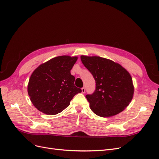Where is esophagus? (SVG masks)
Listing matches in <instances>:
<instances>
[{
    "label": "esophagus",
    "instance_id": "esophagus-1",
    "mask_svg": "<svg viewBox=\"0 0 159 159\" xmlns=\"http://www.w3.org/2000/svg\"><path fill=\"white\" fill-rule=\"evenodd\" d=\"M81 92H82V93H85V88L84 87L81 88Z\"/></svg>",
    "mask_w": 159,
    "mask_h": 159
}]
</instances>
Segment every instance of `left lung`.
Returning <instances> with one entry per match:
<instances>
[{
  "label": "left lung",
  "instance_id": "left-lung-1",
  "mask_svg": "<svg viewBox=\"0 0 159 159\" xmlns=\"http://www.w3.org/2000/svg\"><path fill=\"white\" fill-rule=\"evenodd\" d=\"M85 67L93 75L96 89L86 98L91 110L100 117H111L127 107L134 94L132 80L121 65L97 56H81Z\"/></svg>",
  "mask_w": 159,
  "mask_h": 159
}]
</instances>
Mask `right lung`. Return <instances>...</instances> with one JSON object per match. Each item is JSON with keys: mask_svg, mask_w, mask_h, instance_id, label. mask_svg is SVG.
<instances>
[{"mask_svg": "<svg viewBox=\"0 0 159 159\" xmlns=\"http://www.w3.org/2000/svg\"><path fill=\"white\" fill-rule=\"evenodd\" d=\"M77 59V57H57L34 70L27 90L36 108L48 115H56L66 108L75 95L81 92L74 85L75 77L70 74Z\"/></svg>", "mask_w": 159, "mask_h": 159, "instance_id": "1", "label": "right lung"}]
</instances>
